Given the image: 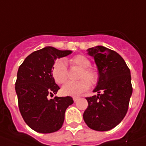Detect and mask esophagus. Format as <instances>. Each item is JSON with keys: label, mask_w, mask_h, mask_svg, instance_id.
Segmentation results:
<instances>
[{"label": "esophagus", "mask_w": 146, "mask_h": 146, "mask_svg": "<svg viewBox=\"0 0 146 146\" xmlns=\"http://www.w3.org/2000/svg\"><path fill=\"white\" fill-rule=\"evenodd\" d=\"M79 98H80L78 97V96H73V101H75V102L78 101V100L79 99Z\"/></svg>", "instance_id": "obj_1"}]
</instances>
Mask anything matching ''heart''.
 I'll list each match as a JSON object with an SVG mask.
<instances>
[{"instance_id": "obj_1", "label": "heart", "mask_w": 146, "mask_h": 146, "mask_svg": "<svg viewBox=\"0 0 146 146\" xmlns=\"http://www.w3.org/2000/svg\"><path fill=\"white\" fill-rule=\"evenodd\" d=\"M71 68H78L81 70L78 75L80 80L70 82L65 84L62 88V92L64 96H77L86 92L90 84H96L99 79V74L96 70L90 68V60L82 54L74 56L69 60ZM52 76L57 84L65 83L68 79V70L63 59H58L54 62L52 68Z\"/></svg>"}]
</instances>
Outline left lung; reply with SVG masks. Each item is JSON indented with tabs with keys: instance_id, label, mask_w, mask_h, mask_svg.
Here are the masks:
<instances>
[{
	"instance_id": "left-lung-1",
	"label": "left lung",
	"mask_w": 146,
	"mask_h": 146,
	"mask_svg": "<svg viewBox=\"0 0 146 146\" xmlns=\"http://www.w3.org/2000/svg\"><path fill=\"white\" fill-rule=\"evenodd\" d=\"M87 51L94 58L99 72L98 85L93 91L99 94L86 97L88 106L83 118L93 130L109 131L122 121L128 111L133 90L130 70L115 50L96 46Z\"/></svg>"
}]
</instances>
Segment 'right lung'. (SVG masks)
I'll list each match as a JSON object with an SVG mask.
<instances>
[{
  "label": "right lung",
  "mask_w": 146,
  "mask_h": 146,
  "mask_svg": "<svg viewBox=\"0 0 146 146\" xmlns=\"http://www.w3.org/2000/svg\"><path fill=\"white\" fill-rule=\"evenodd\" d=\"M71 53L45 47L31 53L19 67L15 82L19 110L26 123L37 132L48 134L59 130L66 110L73 103L70 96L48 98L60 89L52 76L54 62Z\"/></svg>",
  "instance_id": "add662e5"
}]
</instances>
